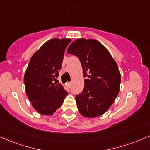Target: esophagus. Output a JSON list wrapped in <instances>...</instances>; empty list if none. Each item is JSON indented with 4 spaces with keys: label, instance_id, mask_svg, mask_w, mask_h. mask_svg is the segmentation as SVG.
<instances>
[{
    "label": "esophagus",
    "instance_id": "obj_1",
    "mask_svg": "<svg viewBox=\"0 0 150 150\" xmlns=\"http://www.w3.org/2000/svg\"><path fill=\"white\" fill-rule=\"evenodd\" d=\"M70 86H71V82H68V83H67V87L69 88V87H70Z\"/></svg>",
    "mask_w": 150,
    "mask_h": 150
}]
</instances>
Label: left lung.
Instances as JSON below:
<instances>
[{
	"instance_id": "obj_1",
	"label": "left lung",
	"mask_w": 150,
	"mask_h": 150,
	"mask_svg": "<svg viewBox=\"0 0 150 150\" xmlns=\"http://www.w3.org/2000/svg\"><path fill=\"white\" fill-rule=\"evenodd\" d=\"M68 53L78 57L85 79L82 92L75 97L79 112L85 117L101 116L114 102L119 92L120 74L108 50L95 39H77Z\"/></svg>"
}]
</instances>
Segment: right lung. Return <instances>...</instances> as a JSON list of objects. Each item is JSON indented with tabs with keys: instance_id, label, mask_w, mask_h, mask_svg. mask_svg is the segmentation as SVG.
I'll return each instance as SVG.
<instances>
[{
	"instance_id": "add662e5",
	"label": "right lung",
	"mask_w": 150,
	"mask_h": 150,
	"mask_svg": "<svg viewBox=\"0 0 150 150\" xmlns=\"http://www.w3.org/2000/svg\"><path fill=\"white\" fill-rule=\"evenodd\" d=\"M71 40L55 39L46 42L32 56L24 82L32 106L42 115H52L63 103L68 92L58 82L65 49Z\"/></svg>"
}]
</instances>
